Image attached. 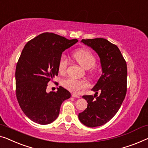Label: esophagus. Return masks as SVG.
<instances>
[{
    "instance_id": "1",
    "label": "esophagus",
    "mask_w": 148,
    "mask_h": 148,
    "mask_svg": "<svg viewBox=\"0 0 148 148\" xmlns=\"http://www.w3.org/2000/svg\"><path fill=\"white\" fill-rule=\"evenodd\" d=\"M72 97H75V98H80V96L76 95V94H72Z\"/></svg>"
}]
</instances>
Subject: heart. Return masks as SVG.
<instances>
[{
	"mask_svg": "<svg viewBox=\"0 0 148 148\" xmlns=\"http://www.w3.org/2000/svg\"><path fill=\"white\" fill-rule=\"evenodd\" d=\"M74 59L78 62L81 66L85 69H90L95 63V57L93 53L88 49H79L75 51L73 54ZM67 58L65 54H62L59 58L58 70L61 74H64L67 68ZM63 87L72 93L79 94L83 90L89 87L88 83L84 80H81L73 77H69L63 81Z\"/></svg>",
	"mask_w": 148,
	"mask_h": 148,
	"instance_id": "b5f03b06",
	"label": "heart"
}]
</instances>
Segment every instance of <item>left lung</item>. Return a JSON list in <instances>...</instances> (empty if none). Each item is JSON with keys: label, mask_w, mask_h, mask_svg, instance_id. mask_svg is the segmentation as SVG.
I'll list each match as a JSON object with an SVG mask.
<instances>
[{"label": "left lung", "mask_w": 148, "mask_h": 148, "mask_svg": "<svg viewBox=\"0 0 148 148\" xmlns=\"http://www.w3.org/2000/svg\"><path fill=\"white\" fill-rule=\"evenodd\" d=\"M99 55L102 75L92 90L95 95H83L87 108L79 114L85 125L97 127L109 121L120 108L127 92V64L119 48L103 38L82 39ZM98 92L101 93L97 97Z\"/></svg>", "instance_id": "8db88e82"}]
</instances>
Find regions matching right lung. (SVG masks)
Masks as SVG:
<instances>
[{"label":"right lung","mask_w":148,"mask_h":148,"mask_svg":"<svg viewBox=\"0 0 148 148\" xmlns=\"http://www.w3.org/2000/svg\"><path fill=\"white\" fill-rule=\"evenodd\" d=\"M77 41L44 33L23 48L16 67V95L21 110L35 123H52L58 117L62 103L70 98V92L63 87L49 93L46 89L49 81L58 75L62 53Z\"/></svg>","instance_id":"add662e5"}]
</instances>
